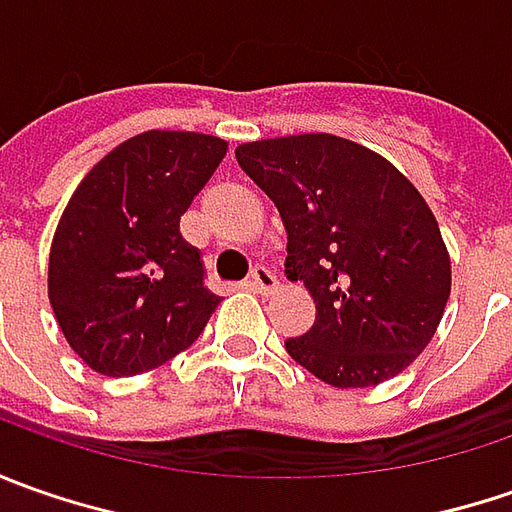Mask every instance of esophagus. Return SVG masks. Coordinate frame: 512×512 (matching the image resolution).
I'll return each mask as SVG.
<instances>
[{"mask_svg": "<svg viewBox=\"0 0 512 512\" xmlns=\"http://www.w3.org/2000/svg\"><path fill=\"white\" fill-rule=\"evenodd\" d=\"M247 285L253 287L256 293H273L279 282H276V276L265 265H256L250 270V276H247Z\"/></svg>", "mask_w": 512, "mask_h": 512, "instance_id": "34e87169", "label": "esophagus"}]
</instances>
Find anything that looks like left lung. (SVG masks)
I'll return each instance as SVG.
<instances>
[{
    "mask_svg": "<svg viewBox=\"0 0 512 512\" xmlns=\"http://www.w3.org/2000/svg\"><path fill=\"white\" fill-rule=\"evenodd\" d=\"M236 162L279 207L285 273L316 322L287 339L293 362L333 387H373L416 362L442 322L450 256L413 182L333 133L245 142Z\"/></svg>",
    "mask_w": 512,
    "mask_h": 512,
    "instance_id": "8db88e82",
    "label": "left lung"
}]
</instances>
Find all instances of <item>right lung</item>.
<instances>
[{
	"label": "right lung",
	"mask_w": 512,
	"mask_h": 512,
	"mask_svg": "<svg viewBox=\"0 0 512 512\" xmlns=\"http://www.w3.org/2000/svg\"><path fill=\"white\" fill-rule=\"evenodd\" d=\"M227 142L145 130L96 162L56 225L48 299L73 353L102 376H136L199 339L222 302L179 233Z\"/></svg>",
	"instance_id": "add662e5"
}]
</instances>
